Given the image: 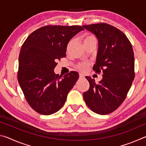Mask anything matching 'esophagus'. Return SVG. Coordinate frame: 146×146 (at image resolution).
<instances>
[{
  "mask_svg": "<svg viewBox=\"0 0 146 146\" xmlns=\"http://www.w3.org/2000/svg\"><path fill=\"white\" fill-rule=\"evenodd\" d=\"M85 76H84V75H83V74H80V75H79V78H80V79H82V78H84Z\"/></svg>",
  "mask_w": 146,
  "mask_h": 146,
  "instance_id": "1",
  "label": "esophagus"
}]
</instances>
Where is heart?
<instances>
[{"label": "heart", "instance_id": "obj_1", "mask_svg": "<svg viewBox=\"0 0 146 146\" xmlns=\"http://www.w3.org/2000/svg\"><path fill=\"white\" fill-rule=\"evenodd\" d=\"M90 40H96L95 36L93 35H90V34L85 35L84 36V43H85L86 42L90 41ZM88 66H89V64L88 62H82L77 64L76 66V68L79 71H85L86 70H87Z\"/></svg>", "mask_w": 146, "mask_h": 146}]
</instances>
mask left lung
Returning <instances> with one entry per match:
<instances>
[{
  "label": "left lung",
  "mask_w": 146,
  "mask_h": 146,
  "mask_svg": "<svg viewBox=\"0 0 146 146\" xmlns=\"http://www.w3.org/2000/svg\"><path fill=\"white\" fill-rule=\"evenodd\" d=\"M95 35L98 49L93 70L102 71L98 84L86 76L90 89L84 93L86 104L99 115L112 113L122 104L135 78V57L130 41L120 29L106 23L82 26Z\"/></svg>",
  "instance_id": "obj_1"
}]
</instances>
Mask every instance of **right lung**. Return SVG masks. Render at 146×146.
I'll return each instance as SVG.
<instances>
[{
	"label": "right lung",
	"instance_id": "1",
	"mask_svg": "<svg viewBox=\"0 0 146 146\" xmlns=\"http://www.w3.org/2000/svg\"><path fill=\"white\" fill-rule=\"evenodd\" d=\"M84 29L80 26H46L31 33L22 46L18 81L29 105L40 114L58 111L78 79L75 71L62 77L54 69L56 60L66 56L70 39Z\"/></svg>",
	"mask_w": 146,
	"mask_h": 146
}]
</instances>
